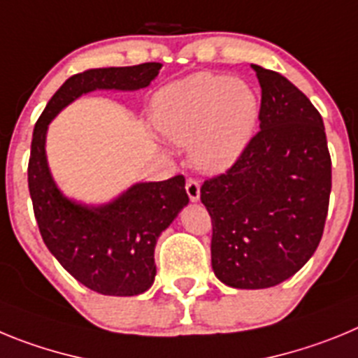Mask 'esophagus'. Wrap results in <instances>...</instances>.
<instances>
[{"instance_id": "1", "label": "esophagus", "mask_w": 358, "mask_h": 358, "mask_svg": "<svg viewBox=\"0 0 358 358\" xmlns=\"http://www.w3.org/2000/svg\"><path fill=\"white\" fill-rule=\"evenodd\" d=\"M186 194H188L189 201L197 202L201 199V182L197 179H188L186 181Z\"/></svg>"}]
</instances>
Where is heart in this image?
Wrapping results in <instances>:
<instances>
[{
    "label": "heart",
    "mask_w": 358,
    "mask_h": 358,
    "mask_svg": "<svg viewBox=\"0 0 358 358\" xmlns=\"http://www.w3.org/2000/svg\"><path fill=\"white\" fill-rule=\"evenodd\" d=\"M262 98L252 84L217 73H194L164 85L152 98L150 118L161 136L188 145L199 170L231 169L255 140Z\"/></svg>",
    "instance_id": "heart-1"
}]
</instances>
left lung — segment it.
Returning <instances> with one entry per match:
<instances>
[{"instance_id":"left-lung-1","label":"left lung","mask_w":358,"mask_h":358,"mask_svg":"<svg viewBox=\"0 0 358 358\" xmlns=\"http://www.w3.org/2000/svg\"><path fill=\"white\" fill-rule=\"evenodd\" d=\"M262 87L260 132L226 173L204 181L211 267L233 289H268L321 242L331 159L319 110L283 75L251 64Z\"/></svg>"}]
</instances>
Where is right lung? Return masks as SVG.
I'll return each instance as SVG.
<instances>
[{
	"label": "right lung",
	"instance_id": "obj_1",
	"mask_svg": "<svg viewBox=\"0 0 358 358\" xmlns=\"http://www.w3.org/2000/svg\"><path fill=\"white\" fill-rule=\"evenodd\" d=\"M159 62L87 69L59 87L31 136L28 189L46 248L87 289L103 296H138L156 278L154 249L189 202L185 177L136 182L106 204L66 197L53 181L46 157L48 125L66 106L96 90L138 91L159 75Z\"/></svg>",
	"mask_w": 358,
	"mask_h": 358
}]
</instances>
